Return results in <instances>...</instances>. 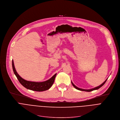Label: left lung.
Instances as JSON below:
<instances>
[{"mask_svg":"<svg viewBox=\"0 0 120 120\" xmlns=\"http://www.w3.org/2000/svg\"><path fill=\"white\" fill-rule=\"evenodd\" d=\"M107 80H108V79H107L103 83V84H102L101 85H100L99 86H97V87H95V88H93V89H90V90H83V89H80V88H78V87H77L76 86H75L73 83H72V82H71V83H72V85H73V86L75 88V89H77V90H81V91H88V92H90V91H93V90H98V89H99V88H100L101 87H102L105 84V83L106 82V81H107Z\"/></svg>","mask_w":120,"mask_h":120,"instance_id":"8db88e82","label":"left lung"}]
</instances>
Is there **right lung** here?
Instances as JSON below:
<instances>
[{
  "instance_id": "add662e5",
  "label": "right lung",
  "mask_w": 120,
  "mask_h": 120,
  "mask_svg": "<svg viewBox=\"0 0 120 120\" xmlns=\"http://www.w3.org/2000/svg\"><path fill=\"white\" fill-rule=\"evenodd\" d=\"M12 67L13 71L16 77L20 83L26 89L36 91H43L49 90V88L52 86L53 85L55 78L56 77V73L49 80L45 81L42 82H30L24 80L22 78H21L18 74L17 73L15 68L14 61L12 60Z\"/></svg>"
}]
</instances>
